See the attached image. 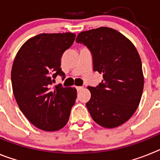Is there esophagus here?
I'll return each mask as SVG.
<instances>
[{"mask_svg": "<svg viewBox=\"0 0 160 160\" xmlns=\"http://www.w3.org/2000/svg\"><path fill=\"white\" fill-rule=\"evenodd\" d=\"M76 89H77L78 91H80L81 90H82L83 87H76Z\"/></svg>", "mask_w": 160, "mask_h": 160, "instance_id": "esophagus-1", "label": "esophagus"}]
</instances>
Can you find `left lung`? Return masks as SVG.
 Here are the masks:
<instances>
[{
	"label": "left lung",
	"instance_id": "obj_1",
	"mask_svg": "<svg viewBox=\"0 0 160 160\" xmlns=\"http://www.w3.org/2000/svg\"><path fill=\"white\" fill-rule=\"evenodd\" d=\"M76 42L92 53L93 70L102 73L96 87H88L87 107L95 122L106 128L122 125L138 108L143 90L142 62L136 48L121 32L100 27L80 32Z\"/></svg>",
	"mask_w": 160,
	"mask_h": 160
}]
</instances>
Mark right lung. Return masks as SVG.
Here are the masks:
<instances>
[{"mask_svg": "<svg viewBox=\"0 0 160 160\" xmlns=\"http://www.w3.org/2000/svg\"><path fill=\"white\" fill-rule=\"evenodd\" d=\"M75 39L72 32L41 33L25 42L14 59L11 71L12 91L20 110L36 128L60 130L67 123L77 90L53 79L65 73L61 58Z\"/></svg>", "mask_w": 160, "mask_h": 160, "instance_id": "add662e5", "label": "right lung"}]
</instances>
